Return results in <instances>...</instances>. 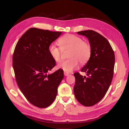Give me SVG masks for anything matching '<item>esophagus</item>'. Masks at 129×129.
I'll return each mask as SVG.
<instances>
[{
  "label": "esophagus",
  "mask_w": 129,
  "mask_h": 129,
  "mask_svg": "<svg viewBox=\"0 0 129 129\" xmlns=\"http://www.w3.org/2000/svg\"><path fill=\"white\" fill-rule=\"evenodd\" d=\"M64 75H65V76H68V75H69L70 74H69V73H67V72H64Z\"/></svg>",
  "instance_id": "esophagus-1"
}]
</instances>
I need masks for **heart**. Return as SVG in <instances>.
Segmentation results:
<instances>
[{
	"label": "heart",
	"mask_w": 129,
	"mask_h": 129,
	"mask_svg": "<svg viewBox=\"0 0 129 129\" xmlns=\"http://www.w3.org/2000/svg\"><path fill=\"white\" fill-rule=\"evenodd\" d=\"M58 43L62 50L70 49L68 55L69 59L62 61L58 65V68L65 72H73L78 67L79 61L80 64L84 65L88 62L91 57V45L78 36L72 34L65 35L59 39ZM61 49L54 44H51L49 46V53L56 62L61 61Z\"/></svg>",
	"instance_id": "1"
}]
</instances>
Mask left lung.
<instances>
[{
	"label": "left lung",
	"instance_id": "1",
	"mask_svg": "<svg viewBox=\"0 0 129 129\" xmlns=\"http://www.w3.org/2000/svg\"><path fill=\"white\" fill-rule=\"evenodd\" d=\"M77 33L88 38L92 54L81 70L86 73V77L79 73L74 74V92L81 104L91 106L102 99L110 87L114 75L115 54L108 40L98 33L88 30Z\"/></svg>",
	"mask_w": 129,
	"mask_h": 129
}]
</instances>
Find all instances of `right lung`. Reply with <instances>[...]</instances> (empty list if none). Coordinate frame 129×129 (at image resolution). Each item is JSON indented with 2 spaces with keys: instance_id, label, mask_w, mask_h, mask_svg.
I'll use <instances>...</instances> for the list:
<instances>
[{
  "instance_id": "obj_1",
  "label": "right lung",
  "mask_w": 129,
  "mask_h": 129,
  "mask_svg": "<svg viewBox=\"0 0 129 129\" xmlns=\"http://www.w3.org/2000/svg\"><path fill=\"white\" fill-rule=\"evenodd\" d=\"M61 33L30 28L19 39L14 51L13 67L19 88L38 108H45L53 103L64 78L60 69L47 74L56 64L49 53V46Z\"/></svg>"
}]
</instances>
